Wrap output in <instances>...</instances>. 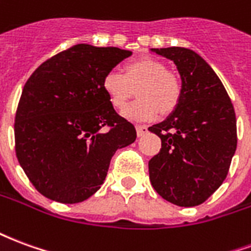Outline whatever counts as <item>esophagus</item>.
Listing matches in <instances>:
<instances>
[{"mask_svg":"<svg viewBox=\"0 0 251 251\" xmlns=\"http://www.w3.org/2000/svg\"><path fill=\"white\" fill-rule=\"evenodd\" d=\"M136 130H137V136L142 137L144 134H147L148 133V126L145 125H137L136 126Z\"/></svg>","mask_w":251,"mask_h":251,"instance_id":"1","label":"esophagus"}]
</instances>
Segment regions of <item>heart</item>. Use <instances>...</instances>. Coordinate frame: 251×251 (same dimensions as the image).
I'll list each match as a JSON object with an SVG mask.
<instances>
[{
  "label": "heart",
  "instance_id": "1",
  "mask_svg": "<svg viewBox=\"0 0 251 251\" xmlns=\"http://www.w3.org/2000/svg\"><path fill=\"white\" fill-rule=\"evenodd\" d=\"M137 89L138 100L124 110L129 120L151 121L160 113L174 111L181 100L183 84L180 77L168 71L163 62L153 57H141L127 62L124 74L111 70L102 79V87L110 103L117 110H122Z\"/></svg>",
  "mask_w": 251,
  "mask_h": 251
}]
</instances>
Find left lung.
<instances>
[{"mask_svg": "<svg viewBox=\"0 0 251 251\" xmlns=\"http://www.w3.org/2000/svg\"><path fill=\"white\" fill-rule=\"evenodd\" d=\"M176 64L183 95L177 107L149 130L161 138L149 161V179L161 198L194 207L226 179L237 149V118L214 70L196 52L181 47L152 48Z\"/></svg>", "mask_w": 251, "mask_h": 251, "instance_id": "obj_1", "label": "left lung"}]
</instances>
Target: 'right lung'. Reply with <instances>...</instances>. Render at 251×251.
Instances as JSON below:
<instances>
[{"label":"right lung","instance_id":"add662e5","mask_svg":"<svg viewBox=\"0 0 251 251\" xmlns=\"http://www.w3.org/2000/svg\"><path fill=\"white\" fill-rule=\"evenodd\" d=\"M131 55L115 47L76 44L37 67L14 118L16 156L30 183L64 204L103 184L117 149L136 141L133 124L110 103L102 79Z\"/></svg>","mask_w":251,"mask_h":251}]
</instances>
